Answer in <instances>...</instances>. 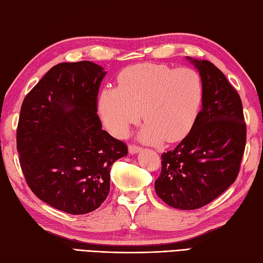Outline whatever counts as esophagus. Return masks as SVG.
Returning <instances> with one entry per match:
<instances>
[{"instance_id": "obj_1", "label": "esophagus", "mask_w": 263, "mask_h": 263, "mask_svg": "<svg viewBox=\"0 0 263 263\" xmlns=\"http://www.w3.org/2000/svg\"><path fill=\"white\" fill-rule=\"evenodd\" d=\"M141 151V148L140 147H138V146H136V145H131V146H128V153L131 154V155H135V154H138L139 152Z\"/></svg>"}]
</instances>
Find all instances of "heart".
Returning <instances> with one entry per match:
<instances>
[{
    "mask_svg": "<svg viewBox=\"0 0 263 263\" xmlns=\"http://www.w3.org/2000/svg\"><path fill=\"white\" fill-rule=\"evenodd\" d=\"M118 85L105 89L99 111L107 130L123 138L140 120V138L148 143L177 142L192 130L203 99L198 71L165 65L130 66L118 76Z\"/></svg>",
    "mask_w": 263,
    "mask_h": 263,
    "instance_id": "1",
    "label": "heart"
}]
</instances>
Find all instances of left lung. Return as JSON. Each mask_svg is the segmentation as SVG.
<instances>
[{
    "instance_id": "1",
    "label": "left lung",
    "mask_w": 263,
    "mask_h": 263,
    "mask_svg": "<svg viewBox=\"0 0 263 263\" xmlns=\"http://www.w3.org/2000/svg\"><path fill=\"white\" fill-rule=\"evenodd\" d=\"M186 58L202 77V110L188 136L162 155L157 196L179 210L199 209L219 197L238 176L246 143L240 97L208 60Z\"/></svg>"
}]
</instances>
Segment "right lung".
Masks as SVG:
<instances>
[{"mask_svg":"<svg viewBox=\"0 0 263 263\" xmlns=\"http://www.w3.org/2000/svg\"><path fill=\"white\" fill-rule=\"evenodd\" d=\"M91 61L53 66L26 96L17 128L20 166L41 200L69 214L97 210L109 194L124 142L101 128L97 97L106 76Z\"/></svg>","mask_w":263,"mask_h":263,"instance_id":"1","label":"right lung"}]
</instances>
